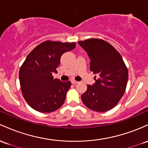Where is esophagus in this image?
<instances>
[{
    "mask_svg": "<svg viewBox=\"0 0 148 148\" xmlns=\"http://www.w3.org/2000/svg\"><path fill=\"white\" fill-rule=\"evenodd\" d=\"M77 82H77V81H75V80H71V83H72V84H77Z\"/></svg>",
    "mask_w": 148,
    "mask_h": 148,
    "instance_id": "esophagus-1",
    "label": "esophagus"
}]
</instances>
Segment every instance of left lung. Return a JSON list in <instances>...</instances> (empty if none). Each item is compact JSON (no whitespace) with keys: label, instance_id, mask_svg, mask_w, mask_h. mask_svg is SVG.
I'll list each match as a JSON object with an SVG mask.
<instances>
[{"label":"left lung","instance_id":"left-lung-1","mask_svg":"<svg viewBox=\"0 0 148 148\" xmlns=\"http://www.w3.org/2000/svg\"><path fill=\"white\" fill-rule=\"evenodd\" d=\"M78 44L90 59L95 83L87 85L81 99L84 106L96 112H106L117 106L125 92L128 70L120 54L101 39H87Z\"/></svg>","mask_w":148,"mask_h":148}]
</instances>
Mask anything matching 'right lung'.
Segmentation results:
<instances>
[{"instance_id":"obj_1","label":"right lung","mask_w":148,"mask_h":148,"mask_svg":"<svg viewBox=\"0 0 148 148\" xmlns=\"http://www.w3.org/2000/svg\"><path fill=\"white\" fill-rule=\"evenodd\" d=\"M75 47V42L45 41L29 53L19 70L21 92L27 103L40 112H51L61 108L70 81L54 79L53 73L60 64L64 53Z\"/></svg>"}]
</instances>
